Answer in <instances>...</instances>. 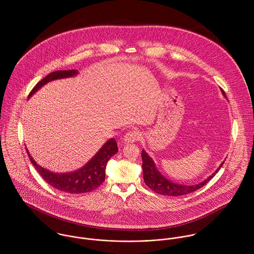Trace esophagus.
<instances>
[{"mask_svg": "<svg viewBox=\"0 0 254 254\" xmlns=\"http://www.w3.org/2000/svg\"><path fill=\"white\" fill-rule=\"evenodd\" d=\"M140 133L137 130H131L127 132L123 138V143L128 144V143H134L140 139Z\"/></svg>", "mask_w": 254, "mask_h": 254, "instance_id": "1", "label": "esophagus"}]
</instances>
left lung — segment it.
Instances as JSON below:
<instances>
[{
    "instance_id": "obj_1",
    "label": "left lung",
    "mask_w": 254,
    "mask_h": 254,
    "mask_svg": "<svg viewBox=\"0 0 254 254\" xmlns=\"http://www.w3.org/2000/svg\"><path fill=\"white\" fill-rule=\"evenodd\" d=\"M222 94L224 97H226L224 91H222ZM142 159H143V176L145 185L152 190L154 192L162 194V195H170V196H178V195H184L187 193H190L201 187H203L206 183L210 181L215 174L219 171V169L224 164V161L219 165L216 171L208 176L204 181L200 182L195 185H185V184H179L174 183L166 179L156 168L154 161L152 158L145 152V149L142 151Z\"/></svg>"
}]
</instances>
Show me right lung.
Listing matches in <instances>:
<instances>
[{
    "label": "right lung",
    "instance_id": "1",
    "mask_svg": "<svg viewBox=\"0 0 254 254\" xmlns=\"http://www.w3.org/2000/svg\"><path fill=\"white\" fill-rule=\"evenodd\" d=\"M76 69L72 70H59L50 73L48 76L38 82L36 86L30 92L28 98L32 97L39 89H41L47 83L57 80L69 78L78 74ZM27 153L31 163L35 166L37 171L40 173L42 178L50 186L58 189L59 190L69 192V193H84L92 191L99 188L106 179V168L111 156L117 151V143L111 138L108 140L99 151L81 168L66 173H55L46 168L40 166L36 161L31 157L28 149Z\"/></svg>",
    "mask_w": 254,
    "mask_h": 254
}]
</instances>
